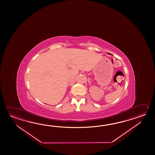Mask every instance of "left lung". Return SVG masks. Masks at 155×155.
<instances>
[{
	"mask_svg": "<svg viewBox=\"0 0 155 155\" xmlns=\"http://www.w3.org/2000/svg\"><path fill=\"white\" fill-rule=\"evenodd\" d=\"M107 54H110V55H111V54H109V53H107Z\"/></svg>",
	"mask_w": 155,
	"mask_h": 155,
	"instance_id": "obj_1",
	"label": "left lung"
}]
</instances>
